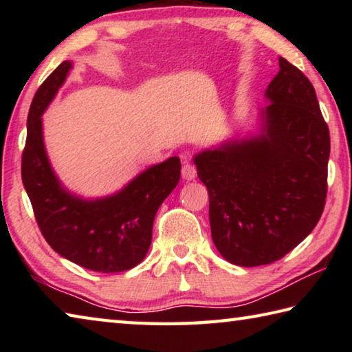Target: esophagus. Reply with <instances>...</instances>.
Instances as JSON below:
<instances>
[{
    "instance_id": "obj_1",
    "label": "esophagus",
    "mask_w": 352,
    "mask_h": 352,
    "mask_svg": "<svg viewBox=\"0 0 352 352\" xmlns=\"http://www.w3.org/2000/svg\"><path fill=\"white\" fill-rule=\"evenodd\" d=\"M182 177L184 180H194L195 177H197V169H195L194 164L190 163H184L183 164V169H182Z\"/></svg>"
}]
</instances>
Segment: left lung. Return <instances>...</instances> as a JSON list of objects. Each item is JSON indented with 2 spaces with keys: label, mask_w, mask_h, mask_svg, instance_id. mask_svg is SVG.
Listing matches in <instances>:
<instances>
[{
  "label": "left lung",
  "mask_w": 352,
  "mask_h": 352,
  "mask_svg": "<svg viewBox=\"0 0 352 352\" xmlns=\"http://www.w3.org/2000/svg\"><path fill=\"white\" fill-rule=\"evenodd\" d=\"M258 129L194 155L210 194L219 253L234 265L272 264L312 233L324 210L329 129L311 80L285 58L265 90Z\"/></svg>",
  "instance_id": "left-lung-1"
}]
</instances>
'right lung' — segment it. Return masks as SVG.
Masks as SVG:
<instances>
[{
  "label": "right lung",
  "mask_w": 352,
  "mask_h": 352,
  "mask_svg": "<svg viewBox=\"0 0 352 352\" xmlns=\"http://www.w3.org/2000/svg\"><path fill=\"white\" fill-rule=\"evenodd\" d=\"M71 69L73 62H62L32 99L21 160L23 184L41 234L62 258L99 273L130 270L146 258L155 214L180 180V158L151 166L105 197L85 199L65 188L46 153L41 116Z\"/></svg>",
  "instance_id": "obj_1"
}]
</instances>
